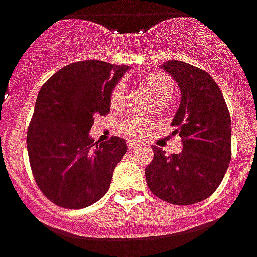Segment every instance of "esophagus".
Listing matches in <instances>:
<instances>
[{"instance_id":"34e87169","label":"esophagus","mask_w":257,"mask_h":257,"mask_svg":"<svg viewBox=\"0 0 257 257\" xmlns=\"http://www.w3.org/2000/svg\"><path fill=\"white\" fill-rule=\"evenodd\" d=\"M128 148H129V150H137V149H139L140 146L137 145V144H136V142L129 141V142H128Z\"/></svg>"}]
</instances>
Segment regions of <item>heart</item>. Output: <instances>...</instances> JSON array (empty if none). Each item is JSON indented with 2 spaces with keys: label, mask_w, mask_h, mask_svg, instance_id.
I'll list each match as a JSON object with an SVG mask.
<instances>
[{
  "label": "heart",
  "mask_w": 257,
  "mask_h": 257,
  "mask_svg": "<svg viewBox=\"0 0 257 257\" xmlns=\"http://www.w3.org/2000/svg\"><path fill=\"white\" fill-rule=\"evenodd\" d=\"M144 85L152 91L153 96L158 103L167 102L174 94V82L169 75L162 72L148 73L142 77ZM125 99V85L122 82L117 83L111 94V105L113 108H117L122 104ZM152 124L148 120L139 117H129L121 124V131L128 136L129 139L140 140L149 132Z\"/></svg>",
  "instance_id": "heart-1"
}]
</instances>
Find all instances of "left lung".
I'll return each mask as SVG.
<instances>
[{
    "label": "left lung",
    "instance_id": "8db88e82",
    "mask_svg": "<svg viewBox=\"0 0 257 257\" xmlns=\"http://www.w3.org/2000/svg\"><path fill=\"white\" fill-rule=\"evenodd\" d=\"M161 68L180 88V105L171 125L183 150L166 155L153 146L145 169L149 189L174 205H192L208 198L221 184L231 159V120L218 85L202 69L172 60Z\"/></svg>",
    "mask_w": 257,
    "mask_h": 257
}]
</instances>
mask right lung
I'll use <instances>...</instances> for the list:
<instances>
[{"label":"right lung","mask_w":257,"mask_h":257,"mask_svg":"<svg viewBox=\"0 0 257 257\" xmlns=\"http://www.w3.org/2000/svg\"><path fill=\"white\" fill-rule=\"evenodd\" d=\"M129 69L98 60L73 62L40 88L27 152L36 184L56 205L86 208L108 191L128 146L116 136L95 142L90 129L96 115L109 112L112 90Z\"/></svg>","instance_id":"1"}]
</instances>
